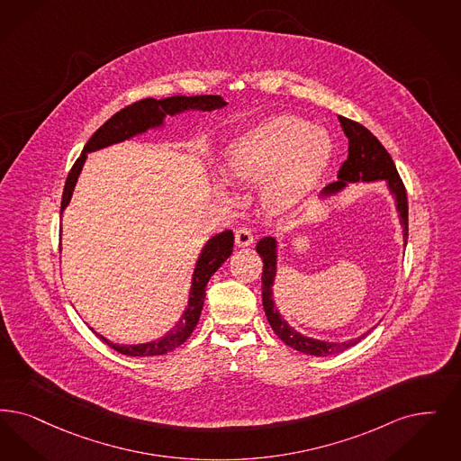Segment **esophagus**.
<instances>
[{
	"label": "esophagus",
	"instance_id": "34e87169",
	"mask_svg": "<svg viewBox=\"0 0 461 461\" xmlns=\"http://www.w3.org/2000/svg\"><path fill=\"white\" fill-rule=\"evenodd\" d=\"M235 241H237V245H240V247H249V245L254 243V235L250 233V230L241 228V230L235 231Z\"/></svg>",
	"mask_w": 461,
	"mask_h": 461
}]
</instances>
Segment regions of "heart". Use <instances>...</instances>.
I'll use <instances>...</instances> for the list:
<instances>
[{
	"mask_svg": "<svg viewBox=\"0 0 461 461\" xmlns=\"http://www.w3.org/2000/svg\"><path fill=\"white\" fill-rule=\"evenodd\" d=\"M332 156L331 135L295 114H275L233 139L226 152V171L233 182L258 184L264 205L286 212L303 203L319 184ZM216 192L233 201L228 182Z\"/></svg>",
	"mask_w": 461,
	"mask_h": 461,
	"instance_id": "obj_1",
	"label": "heart"
}]
</instances>
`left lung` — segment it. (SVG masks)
I'll list each match as a JSON object with an SVG mask.
<instances>
[{
	"label": "left lung",
	"instance_id": "left-lung-1",
	"mask_svg": "<svg viewBox=\"0 0 461 461\" xmlns=\"http://www.w3.org/2000/svg\"><path fill=\"white\" fill-rule=\"evenodd\" d=\"M338 120L341 123V129L345 131V135L348 137V159L341 165L338 171V182H332L322 188L321 199L339 194L341 190H345L348 186V184H357V182L368 184V182L384 180L389 194L394 197V203H396L400 224L403 228V243L406 247L408 201H406L405 185L396 171V166L393 163L391 156L387 154L384 146L366 127H362L360 123L348 120L345 116H338ZM256 250L264 262V267H262L264 269L262 271L264 312H266L267 322L271 324L273 331L276 332L277 338L283 343H286L294 350L302 351L305 355L330 357L334 353H341V351L355 347L370 332H364L362 336L351 338L347 341H324V339H315V338L296 331L295 328H292L281 317L276 303H275L273 286H275L277 271V240L273 237H264V239L258 240Z\"/></svg>",
	"mask_w": 461,
	"mask_h": 461
}]
</instances>
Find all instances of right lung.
Wrapping results in <instances>:
<instances>
[{
  "mask_svg": "<svg viewBox=\"0 0 461 461\" xmlns=\"http://www.w3.org/2000/svg\"><path fill=\"white\" fill-rule=\"evenodd\" d=\"M228 103L222 99L221 95H171L166 99H142L127 108L118 111L113 114L110 120L95 130L89 142L82 150L80 158L75 161L68 176L67 184L63 188V197H61V209L59 214L67 209V205L72 201L74 195L75 185L78 180V175L84 167V163L87 159V154L99 150V149L110 148L113 144L125 142L135 135H142L148 130H156L165 127L166 116H175L185 111H212L221 110ZM233 252V231L224 230L222 233H218L214 237L205 241L199 258L195 262V269L192 275V286L188 292V303L185 307L182 317L178 322L166 332L163 338L152 339L148 343H139V345H118L111 343L108 338L99 336L108 347L113 350L129 355V357H156V355H165L167 351L178 348L188 339V336L195 330L199 317L203 312V300H205V286L209 283L211 276L221 267L222 262L231 256Z\"/></svg>",
  "mask_w": 461,
  "mask_h": 461,
  "instance_id": "right-lung-1",
  "label": "right lung"
}]
</instances>
